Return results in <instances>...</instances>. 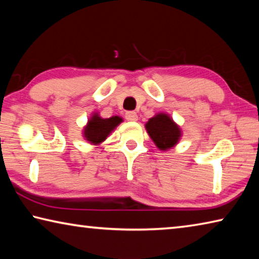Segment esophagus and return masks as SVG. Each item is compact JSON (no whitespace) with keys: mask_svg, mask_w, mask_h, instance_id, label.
I'll return each instance as SVG.
<instances>
[{"mask_svg":"<svg viewBox=\"0 0 259 259\" xmlns=\"http://www.w3.org/2000/svg\"><path fill=\"white\" fill-rule=\"evenodd\" d=\"M125 119L130 122H136L138 120V115L136 112H126L125 113Z\"/></svg>","mask_w":259,"mask_h":259,"instance_id":"1","label":"esophagus"}]
</instances>
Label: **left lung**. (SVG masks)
<instances>
[{
  "instance_id": "8db88e82",
  "label": "left lung",
  "mask_w": 259,
  "mask_h": 259,
  "mask_svg": "<svg viewBox=\"0 0 259 259\" xmlns=\"http://www.w3.org/2000/svg\"><path fill=\"white\" fill-rule=\"evenodd\" d=\"M148 136L161 151H168L176 146L182 137V130L170 115L157 113L145 124Z\"/></svg>"
}]
</instances>
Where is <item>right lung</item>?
I'll list each match as a JSON object with an SVG mask.
<instances>
[{
    "instance_id": "obj_1",
    "label": "right lung",
    "mask_w": 259,
    "mask_h": 259,
    "mask_svg": "<svg viewBox=\"0 0 259 259\" xmlns=\"http://www.w3.org/2000/svg\"><path fill=\"white\" fill-rule=\"evenodd\" d=\"M121 122H123V119L117 115L103 119L98 113H94L83 129V137L93 145H99Z\"/></svg>"
}]
</instances>
